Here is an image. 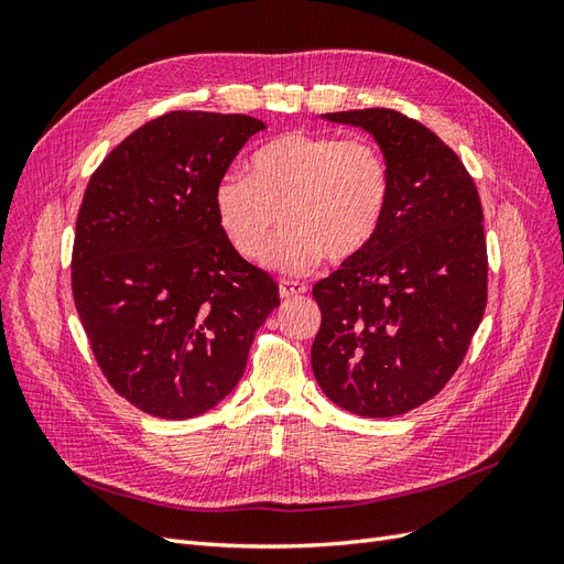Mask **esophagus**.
I'll return each instance as SVG.
<instances>
[{
  "instance_id": "obj_1",
  "label": "esophagus",
  "mask_w": 564,
  "mask_h": 564,
  "mask_svg": "<svg viewBox=\"0 0 564 564\" xmlns=\"http://www.w3.org/2000/svg\"><path fill=\"white\" fill-rule=\"evenodd\" d=\"M301 294H305V284L292 282V280H282V282H280V296H282L284 301L296 299V296H301Z\"/></svg>"
}]
</instances>
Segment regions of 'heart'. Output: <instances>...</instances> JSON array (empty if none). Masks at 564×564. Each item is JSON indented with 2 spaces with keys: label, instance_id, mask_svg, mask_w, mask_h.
Listing matches in <instances>:
<instances>
[{
  "label": "heart",
  "instance_id": "1",
  "mask_svg": "<svg viewBox=\"0 0 564 564\" xmlns=\"http://www.w3.org/2000/svg\"><path fill=\"white\" fill-rule=\"evenodd\" d=\"M390 191V164L377 143L289 131L253 152L249 174L220 176L214 214L230 247L249 261L263 259L282 218L286 230L265 263L301 275L324 253L348 261L367 249Z\"/></svg>",
  "mask_w": 564,
  "mask_h": 564
}]
</instances>
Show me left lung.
Wrapping results in <instances>:
<instances>
[{"mask_svg": "<svg viewBox=\"0 0 564 564\" xmlns=\"http://www.w3.org/2000/svg\"><path fill=\"white\" fill-rule=\"evenodd\" d=\"M373 135L392 191L371 245L313 286V373L334 404L369 419L412 412L464 362L487 305L477 187L456 152L388 108L322 115Z\"/></svg>", "mask_w": 564, "mask_h": 564, "instance_id": "8db88e82", "label": "left lung"}]
</instances>
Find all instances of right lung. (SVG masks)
I'll list each match as a JSON object with an SVG mask.
<instances>
[{
  "mask_svg": "<svg viewBox=\"0 0 564 564\" xmlns=\"http://www.w3.org/2000/svg\"><path fill=\"white\" fill-rule=\"evenodd\" d=\"M261 119L166 112L135 129L84 193L73 294L98 367L141 412L183 421L242 379L280 305L265 270L220 232L214 191Z\"/></svg>",
  "mask_w": 564,
  "mask_h": 564,
  "instance_id": "add662e5",
  "label": "right lung"
}]
</instances>
